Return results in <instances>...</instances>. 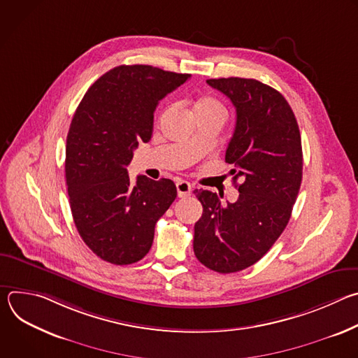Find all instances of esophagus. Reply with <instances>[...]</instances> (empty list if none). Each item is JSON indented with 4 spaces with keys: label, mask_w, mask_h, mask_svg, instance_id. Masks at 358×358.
Here are the masks:
<instances>
[{
    "label": "esophagus",
    "mask_w": 358,
    "mask_h": 358,
    "mask_svg": "<svg viewBox=\"0 0 358 358\" xmlns=\"http://www.w3.org/2000/svg\"><path fill=\"white\" fill-rule=\"evenodd\" d=\"M176 188H177V194H178L180 198L188 196L191 194V189H192L191 184L188 181H184V180H178L176 182Z\"/></svg>",
    "instance_id": "1"
}]
</instances>
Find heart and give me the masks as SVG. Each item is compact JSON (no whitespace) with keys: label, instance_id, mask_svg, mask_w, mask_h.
<instances>
[{"label":"heart","instance_id":"1","mask_svg":"<svg viewBox=\"0 0 358 358\" xmlns=\"http://www.w3.org/2000/svg\"><path fill=\"white\" fill-rule=\"evenodd\" d=\"M207 109H217V110H222L224 112L220 101H217L215 99H211V97L201 99L198 103H196V106H195V110H207Z\"/></svg>","mask_w":358,"mask_h":358}]
</instances>
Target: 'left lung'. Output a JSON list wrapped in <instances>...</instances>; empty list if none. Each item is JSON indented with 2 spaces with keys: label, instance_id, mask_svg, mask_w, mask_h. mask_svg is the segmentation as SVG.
I'll return each mask as SVG.
<instances>
[{
  "label": "left lung",
  "instance_id": "8db88e82",
  "mask_svg": "<svg viewBox=\"0 0 358 358\" xmlns=\"http://www.w3.org/2000/svg\"><path fill=\"white\" fill-rule=\"evenodd\" d=\"M207 83L236 109L225 162L235 169L239 196L222 203L215 192L195 189L202 217L194 227L196 259L220 273L257 264L286 228L301 184L299 126L287 100L255 79L221 78Z\"/></svg>",
  "mask_w": 358,
  "mask_h": 358
}]
</instances>
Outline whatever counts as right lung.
I'll return each instance as SVG.
<instances>
[{"instance_id": "obj_1", "label": "right lung", "mask_w": 358, "mask_h": 358, "mask_svg": "<svg viewBox=\"0 0 358 358\" xmlns=\"http://www.w3.org/2000/svg\"><path fill=\"white\" fill-rule=\"evenodd\" d=\"M191 78L150 65H120L86 92L66 138L65 176L76 229L100 259L138 262L148 253L156 222L177 196L176 184L137 176L127 166L147 143L159 101Z\"/></svg>"}]
</instances>
